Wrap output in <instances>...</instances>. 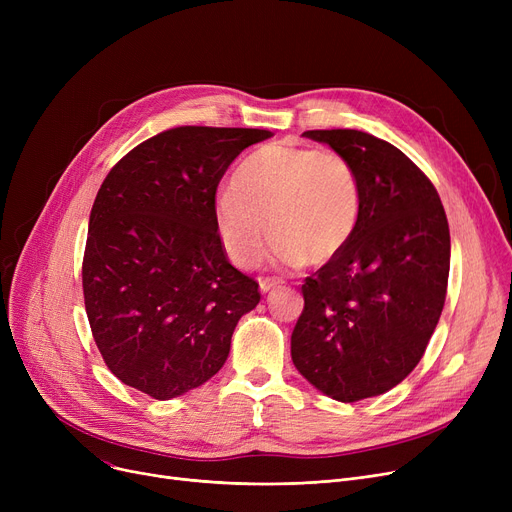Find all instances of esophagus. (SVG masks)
<instances>
[{
    "label": "esophagus",
    "instance_id": "34e87169",
    "mask_svg": "<svg viewBox=\"0 0 512 512\" xmlns=\"http://www.w3.org/2000/svg\"><path fill=\"white\" fill-rule=\"evenodd\" d=\"M280 284H282V280H278V278H261V280H259L261 292H270V290L278 288Z\"/></svg>",
    "mask_w": 512,
    "mask_h": 512
}]
</instances>
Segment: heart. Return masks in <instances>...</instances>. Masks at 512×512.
I'll return each mask as SVG.
<instances>
[{"label":"heart","mask_w":512,"mask_h":512,"mask_svg":"<svg viewBox=\"0 0 512 512\" xmlns=\"http://www.w3.org/2000/svg\"><path fill=\"white\" fill-rule=\"evenodd\" d=\"M213 215L222 247L238 267L263 259L270 240L265 224L278 240L276 263L319 265L351 240L361 215V182L338 151L270 143L240 161Z\"/></svg>","instance_id":"obj_1"}]
</instances>
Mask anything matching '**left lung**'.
<instances>
[{"label": "left lung", "mask_w": 512, "mask_h": 512, "mask_svg": "<svg viewBox=\"0 0 512 512\" xmlns=\"http://www.w3.org/2000/svg\"><path fill=\"white\" fill-rule=\"evenodd\" d=\"M357 170L361 215L346 247L305 278L292 363L340 402L378 396L421 361L446 301L450 230L436 186L369 132L307 130Z\"/></svg>", "instance_id": "8db88e82"}]
</instances>
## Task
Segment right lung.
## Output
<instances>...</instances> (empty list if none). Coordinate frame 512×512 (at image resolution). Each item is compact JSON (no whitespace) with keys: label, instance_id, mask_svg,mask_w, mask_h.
<instances>
[{"label":"right lung","instance_id":"obj_1","mask_svg":"<svg viewBox=\"0 0 512 512\" xmlns=\"http://www.w3.org/2000/svg\"><path fill=\"white\" fill-rule=\"evenodd\" d=\"M261 128L178 126L128 151L95 197L83 292L99 353L120 382L155 400L222 369L259 284L230 265L215 191Z\"/></svg>","mask_w":512,"mask_h":512}]
</instances>
